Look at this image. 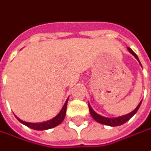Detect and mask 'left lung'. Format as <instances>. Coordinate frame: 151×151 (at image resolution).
Wrapping results in <instances>:
<instances>
[{
	"instance_id": "obj_1",
	"label": "left lung",
	"mask_w": 151,
	"mask_h": 151,
	"mask_svg": "<svg viewBox=\"0 0 151 151\" xmlns=\"http://www.w3.org/2000/svg\"><path fill=\"white\" fill-rule=\"evenodd\" d=\"M127 50H128V51H129V52H130V53L132 54L138 61H139V63H140V60H139V59H138L137 55L134 53V51L132 50L131 48H129V47H127ZM140 65H141V63H140ZM141 104H142V101L139 103V105L137 106V108L135 109L133 111H132L131 113H129V114H127L126 115L120 116V117H118V118H114V119H109V118H106V117H104V116H101L100 115V114H98L97 113L95 112L93 110V109L91 107L90 104L88 105V107H89L91 115V117H92L94 119L96 120L97 123H101V124H105V125H108V126H110V127H116V126H120V125H122V124L125 123L126 122H127L128 120L130 119L137 112L138 109L141 106Z\"/></svg>"
}]
</instances>
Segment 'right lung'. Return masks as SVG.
Segmentation results:
<instances>
[{
	"label": "right lung",
	"instance_id": "add662e5",
	"mask_svg": "<svg viewBox=\"0 0 151 151\" xmlns=\"http://www.w3.org/2000/svg\"><path fill=\"white\" fill-rule=\"evenodd\" d=\"M67 103H68V99L65 103V105L63 106V108L60 110V112L57 115L55 116L54 119L46 121V122H42V123H28V122H24L23 120H21L20 119H19L18 117H16V119L21 123H23L24 125H26L27 127H30L32 129L34 130H46V129H50L52 127H55L58 126L59 124H60L63 120L65 119V114H66V108H67Z\"/></svg>",
	"mask_w": 151,
	"mask_h": 151
}]
</instances>
